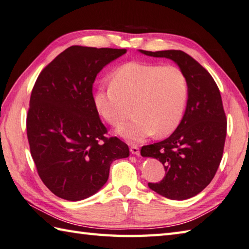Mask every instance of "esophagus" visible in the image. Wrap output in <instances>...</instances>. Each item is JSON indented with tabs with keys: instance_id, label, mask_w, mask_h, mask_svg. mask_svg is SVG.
Here are the masks:
<instances>
[{
	"instance_id": "1",
	"label": "esophagus",
	"mask_w": 249,
	"mask_h": 249,
	"mask_svg": "<svg viewBox=\"0 0 249 249\" xmlns=\"http://www.w3.org/2000/svg\"><path fill=\"white\" fill-rule=\"evenodd\" d=\"M130 151H131V154L136 155V156H140V149H139L138 146H131L130 147Z\"/></svg>"
}]
</instances>
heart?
<instances>
[{
    "mask_svg": "<svg viewBox=\"0 0 249 249\" xmlns=\"http://www.w3.org/2000/svg\"><path fill=\"white\" fill-rule=\"evenodd\" d=\"M188 100V83L182 71L173 65L130 62L110 77L109 87H100L93 104L101 118L116 125L128 106L132 118L120 124L117 133L129 142H143L156 133L162 138L177 129Z\"/></svg>",
    "mask_w": 249,
    "mask_h": 249,
    "instance_id": "b5f03b06",
    "label": "heart"
}]
</instances>
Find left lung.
Listing matches in <instances>:
<instances>
[{
	"instance_id": "obj_1",
	"label": "left lung",
	"mask_w": 249,
	"mask_h": 249,
	"mask_svg": "<svg viewBox=\"0 0 249 249\" xmlns=\"http://www.w3.org/2000/svg\"><path fill=\"white\" fill-rule=\"evenodd\" d=\"M139 52L172 60L187 78L188 100L179 125L167 139L142 147L141 155L164 165L165 176L149 182L151 190L171 200L190 199L214 178L222 158L227 119L220 91L211 74L181 50Z\"/></svg>"
}]
</instances>
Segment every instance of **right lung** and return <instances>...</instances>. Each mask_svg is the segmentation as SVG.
Masks as SVG:
<instances>
[{
  "mask_svg": "<svg viewBox=\"0 0 249 249\" xmlns=\"http://www.w3.org/2000/svg\"><path fill=\"white\" fill-rule=\"evenodd\" d=\"M126 49L71 46L35 82L27 134L37 173L53 195L80 201L108 179L111 162L129 157V147L107 130L93 104L92 86L104 67Z\"/></svg>",
  "mask_w": 249,
  "mask_h": 249,
  "instance_id": "1",
  "label": "right lung"
}]
</instances>
